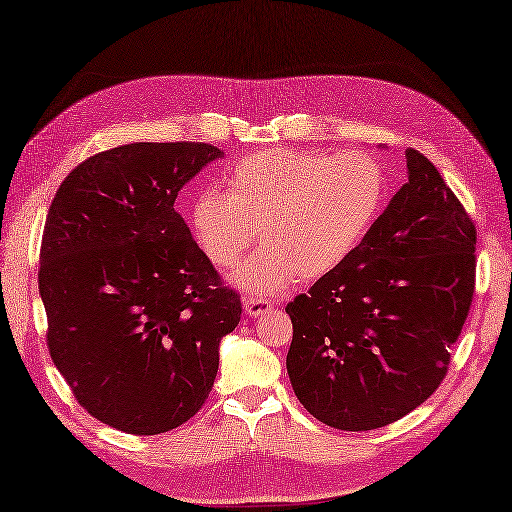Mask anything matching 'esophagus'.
Wrapping results in <instances>:
<instances>
[{
    "mask_svg": "<svg viewBox=\"0 0 512 512\" xmlns=\"http://www.w3.org/2000/svg\"><path fill=\"white\" fill-rule=\"evenodd\" d=\"M270 308H275L273 299H264V297H246L244 299V312L248 317H262Z\"/></svg>",
    "mask_w": 512,
    "mask_h": 512,
    "instance_id": "esophagus-1",
    "label": "esophagus"
}]
</instances>
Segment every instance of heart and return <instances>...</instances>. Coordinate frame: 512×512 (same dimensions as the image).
Here are the masks:
<instances>
[{
	"mask_svg": "<svg viewBox=\"0 0 512 512\" xmlns=\"http://www.w3.org/2000/svg\"><path fill=\"white\" fill-rule=\"evenodd\" d=\"M387 171L365 151L328 154L270 147L224 173V191L195 195L189 226L195 246L228 270L257 242L255 257L233 275L257 297H273L301 275L339 268L363 244L387 198Z\"/></svg>",
	"mask_w": 512,
	"mask_h": 512,
	"instance_id": "b5f03b06",
	"label": "heart"
}]
</instances>
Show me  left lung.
<instances>
[{
  "instance_id": "1",
  "label": "left lung",
  "mask_w": 512,
  "mask_h": 512,
  "mask_svg": "<svg viewBox=\"0 0 512 512\" xmlns=\"http://www.w3.org/2000/svg\"><path fill=\"white\" fill-rule=\"evenodd\" d=\"M407 171L363 244L286 306L292 389L334 429H378L422 405L471 310V215L420 151L407 149Z\"/></svg>"
}]
</instances>
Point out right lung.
<instances>
[{"mask_svg": "<svg viewBox=\"0 0 512 512\" xmlns=\"http://www.w3.org/2000/svg\"><path fill=\"white\" fill-rule=\"evenodd\" d=\"M222 156L184 140L121 145L72 169L50 204L39 253L48 352L79 405L118 431L156 436L193 418L242 317L173 209Z\"/></svg>", "mask_w": 512, "mask_h": 512, "instance_id": "right-lung-1", "label": "right lung"}]
</instances>
